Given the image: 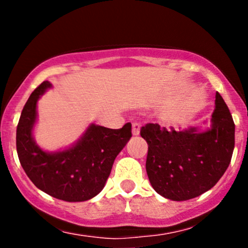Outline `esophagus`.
<instances>
[{
    "label": "esophagus",
    "mask_w": 248,
    "mask_h": 248,
    "mask_svg": "<svg viewBox=\"0 0 248 248\" xmlns=\"http://www.w3.org/2000/svg\"><path fill=\"white\" fill-rule=\"evenodd\" d=\"M140 133V124H137V122H133V124H132V134L133 136H139Z\"/></svg>",
    "instance_id": "esophagus-1"
}]
</instances>
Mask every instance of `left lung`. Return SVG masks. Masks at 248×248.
<instances>
[{"label": "left lung", "mask_w": 248, "mask_h": 248, "mask_svg": "<svg viewBox=\"0 0 248 248\" xmlns=\"http://www.w3.org/2000/svg\"><path fill=\"white\" fill-rule=\"evenodd\" d=\"M140 136L149 145L146 172L151 186L164 198L182 202L211 189L227 170L234 151L235 124L216 92L210 128L168 131L147 124Z\"/></svg>", "instance_id": "1"}]
</instances>
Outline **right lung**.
I'll return each instance as SVG.
<instances>
[{"label": "right lung", "instance_id": "obj_1", "mask_svg": "<svg viewBox=\"0 0 248 248\" xmlns=\"http://www.w3.org/2000/svg\"><path fill=\"white\" fill-rule=\"evenodd\" d=\"M51 87L43 81L27 99L16 127L20 164L34 186L64 202H85L106 186L117 155L132 137V124L120 129L90 124L76 144L62 151L47 152L36 144L33 127L37 102Z\"/></svg>", "mask_w": 248, "mask_h": 248}]
</instances>
